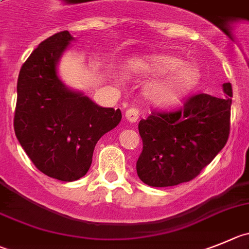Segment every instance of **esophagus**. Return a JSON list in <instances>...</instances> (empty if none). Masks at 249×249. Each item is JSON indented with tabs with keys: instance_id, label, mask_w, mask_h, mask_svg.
<instances>
[{
	"instance_id": "34e87169",
	"label": "esophagus",
	"mask_w": 249,
	"mask_h": 249,
	"mask_svg": "<svg viewBox=\"0 0 249 249\" xmlns=\"http://www.w3.org/2000/svg\"><path fill=\"white\" fill-rule=\"evenodd\" d=\"M139 117H140V113L136 108L127 109L126 113H125V118L129 123H136L139 120Z\"/></svg>"
}]
</instances>
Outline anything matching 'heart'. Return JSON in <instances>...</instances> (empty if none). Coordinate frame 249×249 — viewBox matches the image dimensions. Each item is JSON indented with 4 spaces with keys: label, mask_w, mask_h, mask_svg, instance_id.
Here are the masks:
<instances>
[{
    "label": "heart",
    "mask_w": 249,
    "mask_h": 249,
    "mask_svg": "<svg viewBox=\"0 0 249 249\" xmlns=\"http://www.w3.org/2000/svg\"><path fill=\"white\" fill-rule=\"evenodd\" d=\"M136 69L153 76L169 73L148 88L153 103L162 107H176L184 101L200 80V70L193 62H183L173 55H152L136 61Z\"/></svg>",
    "instance_id": "heart-1"
}]
</instances>
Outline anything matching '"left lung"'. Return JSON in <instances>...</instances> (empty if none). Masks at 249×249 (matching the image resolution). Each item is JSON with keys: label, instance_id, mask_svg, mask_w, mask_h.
<instances>
[{"label": "left lung", "instance_id": "1", "mask_svg": "<svg viewBox=\"0 0 249 249\" xmlns=\"http://www.w3.org/2000/svg\"><path fill=\"white\" fill-rule=\"evenodd\" d=\"M225 97L200 93L171 113H152L139 123L142 152L138 176L150 187L189 182L226 145L230 134L232 86L222 85Z\"/></svg>", "mask_w": 249, "mask_h": 249}]
</instances>
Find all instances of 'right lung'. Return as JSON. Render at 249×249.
<instances>
[{"label":"right lung","instance_id":"right-lung-1","mask_svg":"<svg viewBox=\"0 0 249 249\" xmlns=\"http://www.w3.org/2000/svg\"><path fill=\"white\" fill-rule=\"evenodd\" d=\"M73 40L64 30L30 54L18 76L15 113L16 136L28 157L62 182L87 173L96 143L122 120L119 109L98 106L59 77V62Z\"/></svg>","mask_w":249,"mask_h":249}]
</instances>
